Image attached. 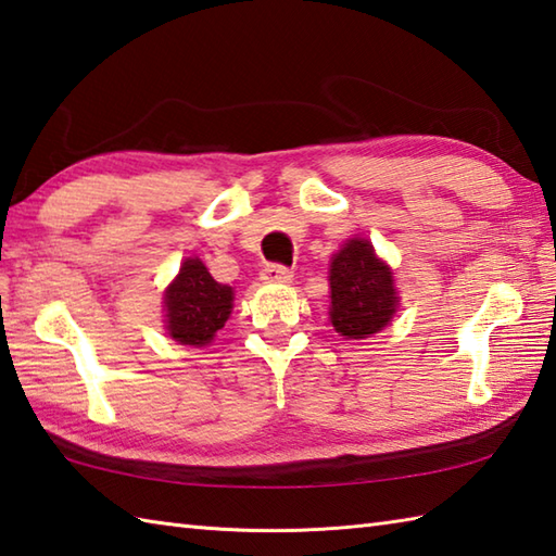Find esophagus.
I'll return each mask as SVG.
<instances>
[{"label": "esophagus", "mask_w": 556, "mask_h": 556, "mask_svg": "<svg viewBox=\"0 0 556 556\" xmlns=\"http://www.w3.org/2000/svg\"><path fill=\"white\" fill-rule=\"evenodd\" d=\"M262 280L264 282H290L292 270L282 264H266L262 268Z\"/></svg>", "instance_id": "1"}]
</instances>
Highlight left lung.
Listing matches in <instances>:
<instances>
[{"label": "left lung", "instance_id": "obj_1", "mask_svg": "<svg viewBox=\"0 0 556 556\" xmlns=\"http://www.w3.org/2000/svg\"><path fill=\"white\" fill-rule=\"evenodd\" d=\"M331 324L345 338H369L395 314V288L389 266L367 240H350L331 258Z\"/></svg>", "mask_w": 556, "mask_h": 556}]
</instances>
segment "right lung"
I'll return each mask as SVG.
<instances>
[{"label": "right lung", "mask_w": 556, "mask_h": 556, "mask_svg": "<svg viewBox=\"0 0 556 556\" xmlns=\"http://www.w3.org/2000/svg\"><path fill=\"white\" fill-rule=\"evenodd\" d=\"M232 309V288L213 280L199 258H187L165 292L169 336L182 345L201 348L213 341Z\"/></svg>", "instance_id": "right-lung-1"}]
</instances>
